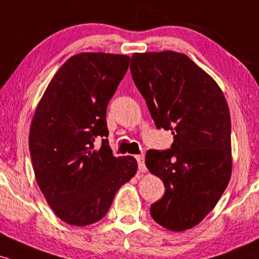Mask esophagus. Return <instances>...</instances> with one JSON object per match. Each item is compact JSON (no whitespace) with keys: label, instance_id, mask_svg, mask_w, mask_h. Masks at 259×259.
Segmentation results:
<instances>
[{"label":"esophagus","instance_id":"obj_1","mask_svg":"<svg viewBox=\"0 0 259 259\" xmlns=\"http://www.w3.org/2000/svg\"><path fill=\"white\" fill-rule=\"evenodd\" d=\"M135 158H136V160H138L139 170L140 171L146 170V167H145V156H144V154H139V156H136Z\"/></svg>","mask_w":259,"mask_h":259}]
</instances>
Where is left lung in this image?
Listing matches in <instances>:
<instances>
[{
    "label": "left lung",
    "instance_id": "obj_1",
    "mask_svg": "<svg viewBox=\"0 0 259 259\" xmlns=\"http://www.w3.org/2000/svg\"><path fill=\"white\" fill-rule=\"evenodd\" d=\"M130 70L156 126L170 130L169 150H148L146 167L160 178L164 196L151 215L171 231L203 221L231 178V123L224 94L186 55L134 53Z\"/></svg>",
    "mask_w": 259,
    "mask_h": 259
}]
</instances>
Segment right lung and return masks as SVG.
Wrapping results in <instances>:
<instances>
[{"instance_id": "1", "label": "right lung", "mask_w": 259, "mask_h": 259, "mask_svg": "<svg viewBox=\"0 0 259 259\" xmlns=\"http://www.w3.org/2000/svg\"><path fill=\"white\" fill-rule=\"evenodd\" d=\"M130 57L103 52L73 56L55 74L32 118L29 148L47 203L69 225L86 227L107 214L118 190L138 170L132 156L114 157L108 140L109 100Z\"/></svg>"}]
</instances>
